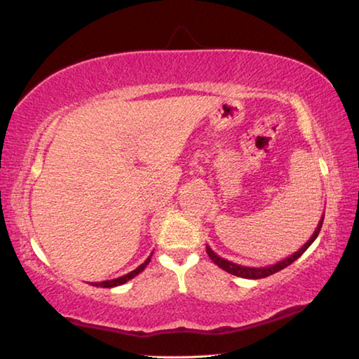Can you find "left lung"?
I'll return each mask as SVG.
<instances>
[{
    "mask_svg": "<svg viewBox=\"0 0 359 359\" xmlns=\"http://www.w3.org/2000/svg\"><path fill=\"white\" fill-rule=\"evenodd\" d=\"M323 218H325V215L321 217V220L318 222L317 228H315L313 234H312V238L309 239V241L306 242V244H304V245L299 248V250L294 252L293 255H290L288 258H285V259H282V261H278V263L272 264V266H266V267H247V266H241V264L231 263V261L218 257V255H217L214 250H212V248H210L209 245H205V252H208L209 258H210L212 261H214V263H215L218 267H222L223 271L229 272V274H233V276H236V277H242V278H253V280H257V278H264V277H269V276H272V274H276V272H278V271L285 269V267L290 266L291 263H294V261H296L297 258H299L301 255H302L304 252H306L309 247L312 245V242H313L315 239H317V236H318V233H320L321 224H323Z\"/></svg>",
    "mask_w": 359,
    "mask_h": 359,
    "instance_id": "1",
    "label": "left lung"
}]
</instances>
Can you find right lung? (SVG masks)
I'll use <instances>...</instances> for the list:
<instances>
[{"mask_svg": "<svg viewBox=\"0 0 359 359\" xmlns=\"http://www.w3.org/2000/svg\"><path fill=\"white\" fill-rule=\"evenodd\" d=\"M150 258H151V255L150 257L144 261V263L141 264V266H137L135 271H131V272H128V274L126 276H121V277H118V278H114V280H104V282H92L90 285H93V287H101V288H114V287H118V285H123V283H126L128 280H131L133 277H136L139 272H142L145 267H147V264L150 263Z\"/></svg>", "mask_w": 359, "mask_h": 359, "instance_id": "right-lung-1", "label": "right lung"}]
</instances>
